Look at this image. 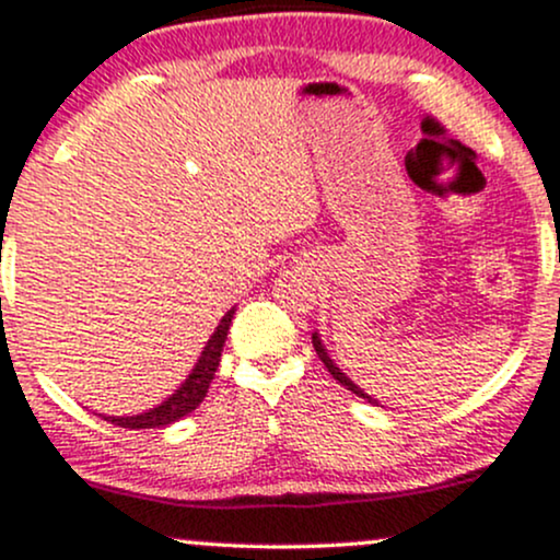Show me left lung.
<instances>
[{"instance_id":"obj_1","label":"left lung","mask_w":560,"mask_h":560,"mask_svg":"<svg viewBox=\"0 0 560 560\" xmlns=\"http://www.w3.org/2000/svg\"><path fill=\"white\" fill-rule=\"evenodd\" d=\"M313 348H316L318 359H322V361H324V366H327V370H329V374H331V377H335V380H337V383H340V385H346V388H348V390H353V393H355V396L366 398V401H372V404H374V398H372V396H366V393H364V390H361V388H359V385H353V383H350V377H346V374H342V372H340V366H335V361H331V359H329V355H327V350H324V346H322V340H318V335H316V331H313Z\"/></svg>"}]
</instances>
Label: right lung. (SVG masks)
Returning a JSON list of instances; mask_svg holds the SVG:
<instances>
[{"label": "right lung", "mask_w": 560, "mask_h": 560, "mask_svg": "<svg viewBox=\"0 0 560 560\" xmlns=\"http://www.w3.org/2000/svg\"><path fill=\"white\" fill-rule=\"evenodd\" d=\"M233 313H236V311L231 308L223 318H220L218 329H214V335L210 337V342H207L205 350H201L199 361H196V366H194V372L188 374L186 383H183L180 388L172 393L167 401L159 404V407H153L149 411H143V415H135V417H103V420H108L110 425L140 430V428H164V425H172V422H177V420H180V417L190 415V411H194L201 401H205L207 390H210V383H212L214 372H218V366H220V353H223L225 337H229Z\"/></svg>", "instance_id": "obj_1"}]
</instances>
